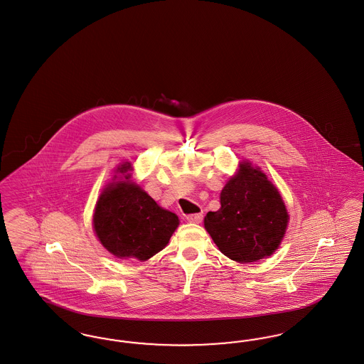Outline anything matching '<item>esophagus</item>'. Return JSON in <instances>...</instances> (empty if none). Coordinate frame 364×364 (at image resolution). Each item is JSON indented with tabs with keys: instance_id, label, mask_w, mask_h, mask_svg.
I'll return each instance as SVG.
<instances>
[{
	"instance_id": "34e87169",
	"label": "esophagus",
	"mask_w": 364,
	"mask_h": 364,
	"mask_svg": "<svg viewBox=\"0 0 364 364\" xmlns=\"http://www.w3.org/2000/svg\"><path fill=\"white\" fill-rule=\"evenodd\" d=\"M201 219H203L201 213H190L186 216V220L190 223H200Z\"/></svg>"
}]
</instances>
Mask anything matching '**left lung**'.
<instances>
[{"mask_svg": "<svg viewBox=\"0 0 364 364\" xmlns=\"http://www.w3.org/2000/svg\"><path fill=\"white\" fill-rule=\"evenodd\" d=\"M239 167L222 190V208L208 212L204 225L224 255L245 264L265 258L279 247L288 213L267 175L249 161Z\"/></svg>", "mask_w": 364, "mask_h": 364, "instance_id": "obj_1", "label": "left lung"}]
</instances>
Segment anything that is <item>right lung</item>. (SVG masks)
Segmentation results:
<instances>
[{
    "instance_id": "obj_1",
    "label": "right lung",
    "mask_w": 364,
    "mask_h": 364,
    "mask_svg": "<svg viewBox=\"0 0 364 364\" xmlns=\"http://www.w3.org/2000/svg\"><path fill=\"white\" fill-rule=\"evenodd\" d=\"M129 163L119 173H127ZM179 224L178 216L155 203L129 181L111 183L100 194L94 213V228L102 245L118 258L145 261L166 247Z\"/></svg>"
}]
</instances>
